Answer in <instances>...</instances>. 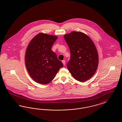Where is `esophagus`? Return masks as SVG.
Here are the masks:
<instances>
[{"mask_svg":"<svg viewBox=\"0 0 122 122\" xmlns=\"http://www.w3.org/2000/svg\"><path fill=\"white\" fill-rule=\"evenodd\" d=\"M62 63H63V65H64V66H65V65H66V61H65V60H63L62 61Z\"/></svg>","mask_w":122,"mask_h":122,"instance_id":"obj_1","label":"esophagus"}]
</instances>
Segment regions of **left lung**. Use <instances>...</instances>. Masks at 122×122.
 Returning <instances> with one entry per match:
<instances>
[{
    "instance_id": "left-lung-1",
    "label": "left lung",
    "mask_w": 122,
    "mask_h": 122,
    "mask_svg": "<svg viewBox=\"0 0 122 122\" xmlns=\"http://www.w3.org/2000/svg\"><path fill=\"white\" fill-rule=\"evenodd\" d=\"M64 37L71 52V59L67 64L68 70L76 80L81 82L88 80L94 75L98 65L94 43L80 31H72Z\"/></svg>"
}]
</instances>
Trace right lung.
Listing matches in <instances>:
<instances>
[{
  "label": "right lung",
  "instance_id": "obj_1",
  "mask_svg": "<svg viewBox=\"0 0 122 122\" xmlns=\"http://www.w3.org/2000/svg\"><path fill=\"white\" fill-rule=\"evenodd\" d=\"M57 38L55 36L40 33L28 45L25 55V66L31 77L39 84L50 83L64 66L51 50Z\"/></svg>",
  "mask_w": 122,
  "mask_h": 122
}]
</instances>
